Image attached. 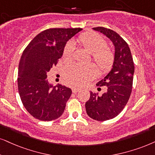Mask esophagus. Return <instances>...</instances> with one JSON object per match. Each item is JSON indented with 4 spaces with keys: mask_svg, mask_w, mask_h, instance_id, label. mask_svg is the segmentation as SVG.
Listing matches in <instances>:
<instances>
[{
    "mask_svg": "<svg viewBox=\"0 0 155 155\" xmlns=\"http://www.w3.org/2000/svg\"><path fill=\"white\" fill-rule=\"evenodd\" d=\"M79 91H80V89H76V88H73V89H72V91H73V93H74V94H76L77 92H79Z\"/></svg>",
    "mask_w": 155,
    "mask_h": 155,
    "instance_id": "esophagus-1",
    "label": "esophagus"
}]
</instances>
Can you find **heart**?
I'll return each instance as SVG.
<instances>
[{"mask_svg":"<svg viewBox=\"0 0 155 155\" xmlns=\"http://www.w3.org/2000/svg\"><path fill=\"white\" fill-rule=\"evenodd\" d=\"M76 42L87 52L92 54V60L102 72L109 71L114 61V54L107 48V41L96 33H87L80 35ZM74 45L71 42L66 44L63 56L67 61L73 58ZM97 68L94 65L81 66L73 64L66 66L64 70V78L68 85L74 87H81L93 79L97 74Z\"/></svg>","mask_w":155,"mask_h":155,"instance_id":"1","label":"heart"}]
</instances>
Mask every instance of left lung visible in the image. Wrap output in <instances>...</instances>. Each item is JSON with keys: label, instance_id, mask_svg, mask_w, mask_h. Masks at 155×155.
<instances>
[{"label": "left lung", "instance_id": "1", "mask_svg": "<svg viewBox=\"0 0 155 155\" xmlns=\"http://www.w3.org/2000/svg\"><path fill=\"white\" fill-rule=\"evenodd\" d=\"M93 29L110 39L115 49L112 68L97 84L98 87L104 86L105 92L100 95L90 91V98L85 104L89 117L106 121L116 117L128 102L132 93L134 65L130 47L117 33L104 27Z\"/></svg>", "mask_w": 155, "mask_h": 155}]
</instances>
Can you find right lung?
Wrapping results in <instances>:
<instances>
[{"mask_svg":"<svg viewBox=\"0 0 155 155\" xmlns=\"http://www.w3.org/2000/svg\"><path fill=\"white\" fill-rule=\"evenodd\" d=\"M82 28H49L38 34L23 51L18 65V88L23 106L34 118L58 119L64 113L71 89L48 83L47 72L57 64L66 42Z\"/></svg>","mask_w":155,"mask_h":155,"instance_id":"1","label":"right lung"}]
</instances>
